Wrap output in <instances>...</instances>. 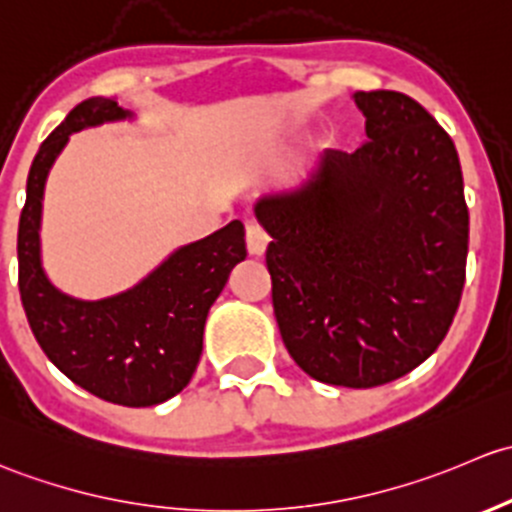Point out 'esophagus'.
Segmentation results:
<instances>
[{"label":"esophagus","instance_id":"1","mask_svg":"<svg viewBox=\"0 0 512 512\" xmlns=\"http://www.w3.org/2000/svg\"><path fill=\"white\" fill-rule=\"evenodd\" d=\"M268 241L271 239H268L266 229H263L261 224H256V221H249V224H246V249H249V254L261 256L263 251H266Z\"/></svg>","mask_w":512,"mask_h":512}]
</instances>
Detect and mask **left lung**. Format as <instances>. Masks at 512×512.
<instances>
[{
    "mask_svg": "<svg viewBox=\"0 0 512 512\" xmlns=\"http://www.w3.org/2000/svg\"><path fill=\"white\" fill-rule=\"evenodd\" d=\"M367 142L328 150L293 192L256 204L283 345L305 374L379 387L449 333L466 283L468 207L456 147L397 91H357Z\"/></svg>",
    "mask_w": 512,
    "mask_h": 512,
    "instance_id": "obj_1",
    "label": "left lung"
}]
</instances>
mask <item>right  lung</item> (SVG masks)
<instances>
[{
  "instance_id": "add662e5",
  "label": "right lung",
  "mask_w": 512,
  "mask_h": 512,
  "mask_svg": "<svg viewBox=\"0 0 512 512\" xmlns=\"http://www.w3.org/2000/svg\"><path fill=\"white\" fill-rule=\"evenodd\" d=\"M130 118L110 98L78 103L41 142L19 217V293L36 342L71 382L105 402L152 407L182 392L197 370L207 313L231 268L246 258L244 224L182 246L145 281L103 300H78L46 278L39 254L41 199L68 135Z\"/></svg>"
}]
</instances>
